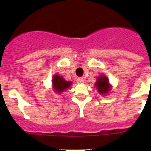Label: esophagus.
<instances>
[{
    "label": "esophagus",
    "mask_w": 151,
    "mask_h": 151,
    "mask_svg": "<svg viewBox=\"0 0 151 151\" xmlns=\"http://www.w3.org/2000/svg\"><path fill=\"white\" fill-rule=\"evenodd\" d=\"M77 83L78 84H82L84 83V78H77Z\"/></svg>",
    "instance_id": "34e87169"
}]
</instances>
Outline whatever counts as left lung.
Wrapping results in <instances>:
<instances>
[{
	"instance_id": "8db88e82",
	"label": "left lung",
	"mask_w": 151,
	"mask_h": 151,
	"mask_svg": "<svg viewBox=\"0 0 151 151\" xmlns=\"http://www.w3.org/2000/svg\"><path fill=\"white\" fill-rule=\"evenodd\" d=\"M95 87L101 94H106L111 90V85L109 83V79L107 77L102 75L97 77Z\"/></svg>"
}]
</instances>
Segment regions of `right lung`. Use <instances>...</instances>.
<instances>
[{"instance_id": "obj_1", "label": "right lung", "mask_w": 151, "mask_h": 151, "mask_svg": "<svg viewBox=\"0 0 151 151\" xmlns=\"http://www.w3.org/2000/svg\"><path fill=\"white\" fill-rule=\"evenodd\" d=\"M52 85L54 90L58 94H60L61 92L64 91L66 89L69 88L72 85V82L66 81L61 76L59 75H54L52 78Z\"/></svg>"}]
</instances>
